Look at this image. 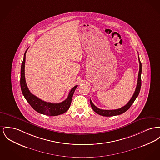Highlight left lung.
I'll use <instances>...</instances> for the list:
<instances>
[{"mask_svg": "<svg viewBox=\"0 0 160 160\" xmlns=\"http://www.w3.org/2000/svg\"><path fill=\"white\" fill-rule=\"evenodd\" d=\"M138 60H139V63H140V69H139V72H138V82H137V85L135 89V91L134 92V94L132 95L131 100L129 101V102L126 104L125 106H122V108L117 109H113V110H104V109H101L96 107L94 103L92 102L91 100L90 99V103L91 106L92 108V109L97 113L102 115V116H105V117H111V116H115V115H118L122 114L126 111H127L130 107L131 106L132 104L134 102L135 99L137 98L138 94L140 93V89H141V71H142V65H141V62L140 60V58L138 56Z\"/></svg>", "mask_w": 160, "mask_h": 160, "instance_id": "obj_1", "label": "left lung"}]
</instances>
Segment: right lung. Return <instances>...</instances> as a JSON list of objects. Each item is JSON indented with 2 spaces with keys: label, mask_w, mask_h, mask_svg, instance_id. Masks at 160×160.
Returning a JSON list of instances; mask_svg holds the SVG:
<instances>
[{
  "label": "right lung",
  "mask_w": 160,
  "mask_h": 160,
  "mask_svg": "<svg viewBox=\"0 0 160 160\" xmlns=\"http://www.w3.org/2000/svg\"><path fill=\"white\" fill-rule=\"evenodd\" d=\"M27 50L28 49L26 50L24 54L20 71V87L24 97L28 102V103L31 105V106L36 111L40 113L49 116H56L66 112L70 107L72 98L76 88H77V85H76L71 89L66 100L59 103H52L43 101L34 95L31 94L26 83L25 77V57Z\"/></svg>",
  "instance_id": "add662e5"
}]
</instances>
